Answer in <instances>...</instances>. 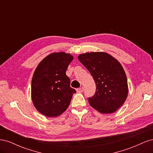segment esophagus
Returning a JSON list of instances; mask_svg holds the SVG:
<instances>
[{"label":"esophagus","mask_w":153,"mask_h":153,"mask_svg":"<svg viewBox=\"0 0 153 153\" xmlns=\"http://www.w3.org/2000/svg\"><path fill=\"white\" fill-rule=\"evenodd\" d=\"M84 88L82 87H80V88H78V89H76V91L78 92H82L83 91H84Z\"/></svg>","instance_id":"34e87169"}]
</instances>
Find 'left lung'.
Returning <instances> with one entry per match:
<instances>
[{"instance_id": "left-lung-1", "label": "left lung", "mask_w": 153, "mask_h": 153, "mask_svg": "<svg viewBox=\"0 0 153 153\" xmlns=\"http://www.w3.org/2000/svg\"><path fill=\"white\" fill-rule=\"evenodd\" d=\"M78 58L96 83L95 94L89 98L91 106L102 114L115 112L123 105L128 93L127 78L121 64L105 52L83 53Z\"/></svg>"}]
</instances>
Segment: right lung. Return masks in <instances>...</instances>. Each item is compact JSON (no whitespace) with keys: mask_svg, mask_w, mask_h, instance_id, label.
I'll list each match as a JSON object with an SVG mask.
<instances>
[{"mask_svg":"<svg viewBox=\"0 0 153 153\" xmlns=\"http://www.w3.org/2000/svg\"><path fill=\"white\" fill-rule=\"evenodd\" d=\"M73 59L69 53H53L36 69L32 79V100L37 110L45 116L57 117L62 114L76 92L66 74Z\"/></svg>","mask_w":153,"mask_h":153,"instance_id":"add662e5","label":"right lung"}]
</instances>
